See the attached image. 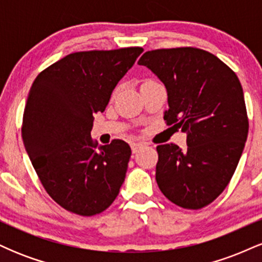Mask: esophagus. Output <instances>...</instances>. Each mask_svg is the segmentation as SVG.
Segmentation results:
<instances>
[{"label":"esophagus","mask_w":262,"mask_h":262,"mask_svg":"<svg viewBox=\"0 0 262 262\" xmlns=\"http://www.w3.org/2000/svg\"><path fill=\"white\" fill-rule=\"evenodd\" d=\"M141 144L140 143H133L132 144V151H133V154H137L138 151L141 149Z\"/></svg>","instance_id":"34e87169"}]
</instances>
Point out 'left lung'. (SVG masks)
Masks as SVG:
<instances>
[{
  "instance_id": "8db88e82",
  "label": "left lung",
  "mask_w": 262,
  "mask_h": 262,
  "mask_svg": "<svg viewBox=\"0 0 262 262\" xmlns=\"http://www.w3.org/2000/svg\"><path fill=\"white\" fill-rule=\"evenodd\" d=\"M164 83L167 125L187 134V148L156 150V182L164 196L186 209L208 206L227 187L249 132L242 83L217 56L197 48L146 52L138 61Z\"/></svg>"
}]
</instances>
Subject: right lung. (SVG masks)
<instances>
[{
	"label": "right lung",
	"mask_w": 262,
	"mask_h": 262,
	"mask_svg": "<svg viewBox=\"0 0 262 262\" xmlns=\"http://www.w3.org/2000/svg\"><path fill=\"white\" fill-rule=\"evenodd\" d=\"M141 53L133 47L69 54L33 82L23 143L45 191L69 212L98 214L118 196L130 146L114 139L97 149L93 114L106 110L114 87Z\"/></svg>",
	"instance_id": "right-lung-1"
}]
</instances>
